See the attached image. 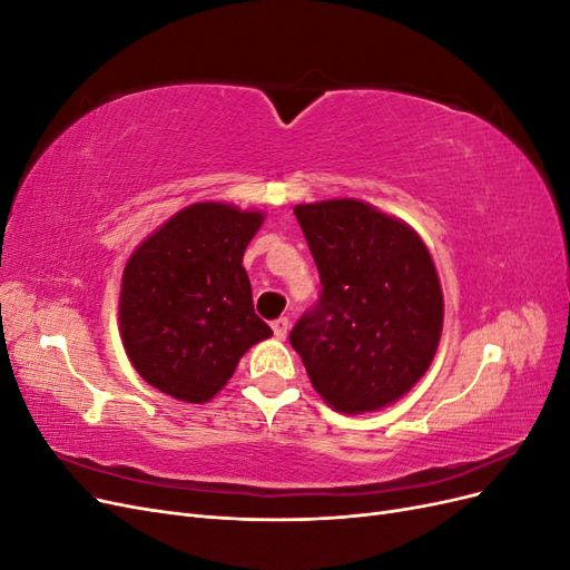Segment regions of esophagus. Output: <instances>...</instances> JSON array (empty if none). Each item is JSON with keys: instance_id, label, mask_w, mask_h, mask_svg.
Masks as SVG:
<instances>
[{"instance_id": "1", "label": "esophagus", "mask_w": 570, "mask_h": 570, "mask_svg": "<svg viewBox=\"0 0 570 570\" xmlns=\"http://www.w3.org/2000/svg\"><path fill=\"white\" fill-rule=\"evenodd\" d=\"M271 327H273L275 337H278V340H285V335H287V331H289V321H287L285 316H281V318H275V321L271 323Z\"/></svg>"}]
</instances>
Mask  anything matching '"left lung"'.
<instances>
[{"mask_svg":"<svg viewBox=\"0 0 570 570\" xmlns=\"http://www.w3.org/2000/svg\"><path fill=\"white\" fill-rule=\"evenodd\" d=\"M321 275V299L292 327L314 390L342 413L404 396L433 361L442 287L423 239L358 199L295 206Z\"/></svg>","mask_w":570,"mask_h":570,"instance_id":"obj_1","label":"left lung"}]
</instances>
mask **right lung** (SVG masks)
Segmentation results:
<instances>
[{"label":"right lung","mask_w":570,"mask_h":570,"mask_svg":"<svg viewBox=\"0 0 570 570\" xmlns=\"http://www.w3.org/2000/svg\"><path fill=\"white\" fill-rule=\"evenodd\" d=\"M262 223L258 212L199 202L132 252L120 283V340L151 387L209 402L252 344L273 335L254 314L243 266Z\"/></svg>","instance_id":"right-lung-1"}]
</instances>
